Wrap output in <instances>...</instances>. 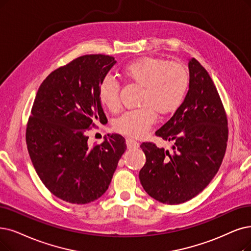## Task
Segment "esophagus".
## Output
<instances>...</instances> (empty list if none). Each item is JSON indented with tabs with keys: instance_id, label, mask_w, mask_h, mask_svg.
<instances>
[{
	"instance_id": "34e87169",
	"label": "esophagus",
	"mask_w": 251,
	"mask_h": 251,
	"mask_svg": "<svg viewBox=\"0 0 251 251\" xmlns=\"http://www.w3.org/2000/svg\"><path fill=\"white\" fill-rule=\"evenodd\" d=\"M126 143L127 148H138L139 147V143L133 138H127L126 140Z\"/></svg>"
}]
</instances>
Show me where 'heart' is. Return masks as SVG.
<instances>
[{"label":"heart","instance_id":"b5f03b06","mask_svg":"<svg viewBox=\"0 0 251 251\" xmlns=\"http://www.w3.org/2000/svg\"><path fill=\"white\" fill-rule=\"evenodd\" d=\"M123 72L143 85L141 104L144 106L126 110L114 120L113 127L126 136H143L155 123V109L160 113H167L182 101L188 84L187 70L177 62L166 63L159 58L143 57L127 64ZM99 97L110 110L119 106V83L114 77L107 75L102 80Z\"/></svg>","mask_w":251,"mask_h":251}]
</instances>
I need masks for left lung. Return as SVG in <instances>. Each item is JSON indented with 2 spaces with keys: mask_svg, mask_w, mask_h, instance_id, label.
Instances as JSON below:
<instances>
[{
  "mask_svg": "<svg viewBox=\"0 0 251 251\" xmlns=\"http://www.w3.org/2000/svg\"><path fill=\"white\" fill-rule=\"evenodd\" d=\"M189 85L174 115L155 132L173 141L172 150L141 144L146 163L139 178L145 192L156 201L181 204L210 183L224 159L227 119L217 89L196 58L188 61Z\"/></svg>",
  "mask_w": 251,
  "mask_h": 251,
  "instance_id": "left-lung-1",
  "label": "left lung"
}]
</instances>
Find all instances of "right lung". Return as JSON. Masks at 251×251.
<instances>
[{
    "mask_svg": "<svg viewBox=\"0 0 251 251\" xmlns=\"http://www.w3.org/2000/svg\"><path fill=\"white\" fill-rule=\"evenodd\" d=\"M115 64L109 55L79 56L38 89L25 133L28 154L43 184L63 201L87 204L104 195L126 149L118 134L87 144V129L107 124L99 88Z\"/></svg>",
    "mask_w": 251,
    "mask_h": 251,
    "instance_id": "add662e5",
    "label": "right lung"
}]
</instances>
